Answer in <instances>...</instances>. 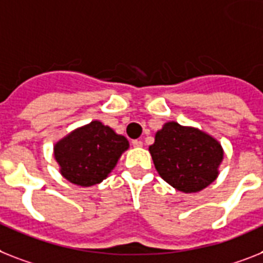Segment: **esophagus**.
Instances as JSON below:
<instances>
[{
	"label": "esophagus",
	"instance_id": "34e87169",
	"mask_svg": "<svg viewBox=\"0 0 263 263\" xmlns=\"http://www.w3.org/2000/svg\"><path fill=\"white\" fill-rule=\"evenodd\" d=\"M132 145H133L134 147H142L144 146V142L140 140H134V141H132Z\"/></svg>",
	"mask_w": 263,
	"mask_h": 263
}]
</instances>
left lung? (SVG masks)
I'll return each instance as SVG.
<instances>
[{
	"label": "left lung",
	"mask_w": 263,
	"mask_h": 263,
	"mask_svg": "<svg viewBox=\"0 0 263 263\" xmlns=\"http://www.w3.org/2000/svg\"><path fill=\"white\" fill-rule=\"evenodd\" d=\"M149 152L161 179L184 194L200 192L215 181L224 157L215 137L175 121L158 130Z\"/></svg>",
	"instance_id": "left-lung-1"
}]
</instances>
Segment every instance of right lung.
<instances>
[{"instance_id":"right-lung-1","label":"right lung","mask_w":263,"mask_h":263,"mask_svg":"<svg viewBox=\"0 0 263 263\" xmlns=\"http://www.w3.org/2000/svg\"><path fill=\"white\" fill-rule=\"evenodd\" d=\"M127 149L126 137L95 119L60 138L53 145V157L69 183L92 186L110 175Z\"/></svg>"}]
</instances>
